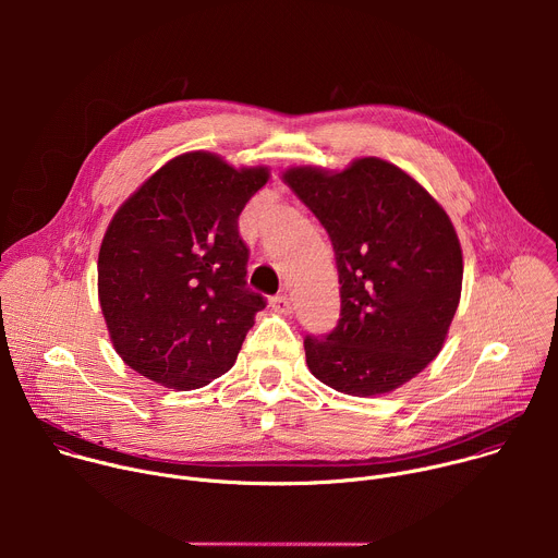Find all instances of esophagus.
<instances>
[{
    "label": "esophagus",
    "instance_id": "34e87169",
    "mask_svg": "<svg viewBox=\"0 0 558 558\" xmlns=\"http://www.w3.org/2000/svg\"><path fill=\"white\" fill-rule=\"evenodd\" d=\"M271 306H274V311H278V313H291V300H289V295L287 293H280V295H274L271 298Z\"/></svg>",
    "mask_w": 558,
    "mask_h": 558
}]
</instances>
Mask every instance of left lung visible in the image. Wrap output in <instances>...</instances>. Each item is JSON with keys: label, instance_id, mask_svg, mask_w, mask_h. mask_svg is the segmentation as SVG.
I'll return each instance as SVG.
<instances>
[{"label": "left lung", "instance_id": "left-lung-1", "mask_svg": "<svg viewBox=\"0 0 558 558\" xmlns=\"http://www.w3.org/2000/svg\"><path fill=\"white\" fill-rule=\"evenodd\" d=\"M282 181L327 229L342 284L338 327L304 338L308 371L355 397L400 388L437 357L459 306L463 258L448 214L375 156L342 172L289 168Z\"/></svg>", "mask_w": 558, "mask_h": 558}]
</instances>
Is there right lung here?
Instances as JSON below:
<instances>
[{"instance_id": "right-lung-1", "label": "right lung", "mask_w": 558, "mask_h": 558, "mask_svg": "<svg viewBox=\"0 0 558 558\" xmlns=\"http://www.w3.org/2000/svg\"><path fill=\"white\" fill-rule=\"evenodd\" d=\"M269 170L187 151L114 214L99 250V302L121 360L177 390L227 373L265 298L247 287L238 216Z\"/></svg>"}]
</instances>
